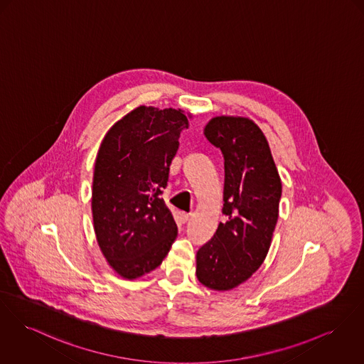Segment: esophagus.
I'll return each mask as SVG.
<instances>
[{"instance_id": "1", "label": "esophagus", "mask_w": 364, "mask_h": 364, "mask_svg": "<svg viewBox=\"0 0 364 364\" xmlns=\"http://www.w3.org/2000/svg\"><path fill=\"white\" fill-rule=\"evenodd\" d=\"M177 216H178V220H180L181 223H186V222L190 219V213H186V212H178Z\"/></svg>"}]
</instances>
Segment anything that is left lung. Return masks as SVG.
<instances>
[{"instance_id": "left-lung-1", "label": "left lung", "mask_w": 364, "mask_h": 364, "mask_svg": "<svg viewBox=\"0 0 364 364\" xmlns=\"http://www.w3.org/2000/svg\"><path fill=\"white\" fill-rule=\"evenodd\" d=\"M203 134L223 152V215L228 220L196 252V277L209 289L230 291L251 277L270 250L280 174L263 132L250 117H212Z\"/></svg>"}]
</instances>
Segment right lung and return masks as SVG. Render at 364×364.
<instances>
[{
  "instance_id": "add662e5",
  "label": "right lung",
  "mask_w": 364,
  "mask_h": 364,
  "mask_svg": "<svg viewBox=\"0 0 364 364\" xmlns=\"http://www.w3.org/2000/svg\"><path fill=\"white\" fill-rule=\"evenodd\" d=\"M187 127L183 109L141 105L117 120L101 142L92 177L94 231L108 264L124 280L155 270L177 237L161 194Z\"/></svg>"
}]
</instances>
